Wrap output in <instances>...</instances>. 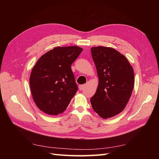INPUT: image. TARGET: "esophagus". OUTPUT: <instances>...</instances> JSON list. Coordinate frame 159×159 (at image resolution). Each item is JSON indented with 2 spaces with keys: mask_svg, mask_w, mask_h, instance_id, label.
Masks as SVG:
<instances>
[{
  "mask_svg": "<svg viewBox=\"0 0 159 159\" xmlns=\"http://www.w3.org/2000/svg\"><path fill=\"white\" fill-rule=\"evenodd\" d=\"M85 85L84 84V85H80L79 86V89H80V91H82V90H84V89H85Z\"/></svg>",
  "mask_w": 159,
  "mask_h": 159,
  "instance_id": "esophagus-1",
  "label": "esophagus"
}]
</instances>
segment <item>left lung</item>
Segmentation results:
<instances>
[{
  "instance_id": "obj_1",
  "label": "left lung",
  "mask_w": 159,
  "mask_h": 159,
  "mask_svg": "<svg viewBox=\"0 0 159 159\" xmlns=\"http://www.w3.org/2000/svg\"><path fill=\"white\" fill-rule=\"evenodd\" d=\"M91 52L99 78L98 89L90 99L91 107L103 119L114 117L123 111L131 96L133 67L125 56L113 48L92 47Z\"/></svg>"
}]
</instances>
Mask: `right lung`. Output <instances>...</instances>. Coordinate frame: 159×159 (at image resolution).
<instances>
[{
    "label": "right lung",
    "mask_w": 159,
    "mask_h": 159,
    "mask_svg": "<svg viewBox=\"0 0 159 159\" xmlns=\"http://www.w3.org/2000/svg\"><path fill=\"white\" fill-rule=\"evenodd\" d=\"M82 50L76 46L56 47L36 61L30 87L34 102L42 111L57 115L68 107L78 91L71 66Z\"/></svg>",
    "instance_id": "right-lung-1"
}]
</instances>
